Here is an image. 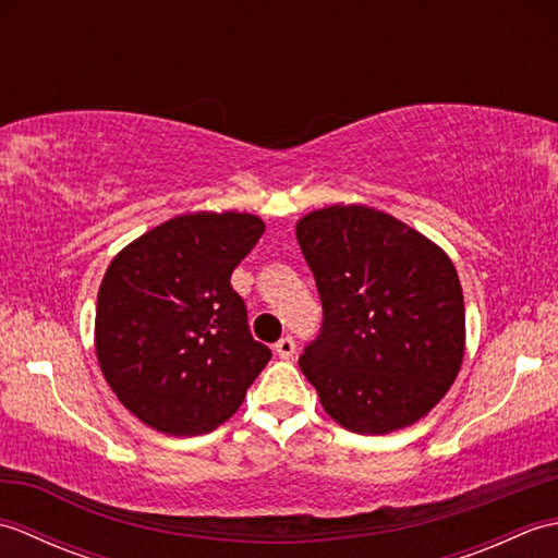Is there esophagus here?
Returning <instances> with one entry per match:
<instances>
[{
	"mask_svg": "<svg viewBox=\"0 0 558 558\" xmlns=\"http://www.w3.org/2000/svg\"><path fill=\"white\" fill-rule=\"evenodd\" d=\"M276 352H278V357H282V360H292L294 357V340L290 336L280 338L276 342Z\"/></svg>",
	"mask_w": 558,
	"mask_h": 558,
	"instance_id": "1",
	"label": "esophagus"
}]
</instances>
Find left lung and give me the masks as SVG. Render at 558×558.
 <instances>
[{
    "instance_id": "1",
    "label": "left lung",
    "mask_w": 558,
    "mask_h": 558,
    "mask_svg": "<svg viewBox=\"0 0 558 558\" xmlns=\"http://www.w3.org/2000/svg\"><path fill=\"white\" fill-rule=\"evenodd\" d=\"M324 324L300 369L324 410L354 434L424 417L456 381L465 304L456 266L388 213L330 206L298 222Z\"/></svg>"
}]
</instances>
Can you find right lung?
<instances>
[{
	"mask_svg": "<svg viewBox=\"0 0 558 558\" xmlns=\"http://www.w3.org/2000/svg\"><path fill=\"white\" fill-rule=\"evenodd\" d=\"M264 230L248 213H192L112 258L98 292V362L122 405L153 429L213 432L268 364L230 282Z\"/></svg>",
	"mask_w": 558,
	"mask_h": 558,
	"instance_id": "1",
	"label": "right lung"
}]
</instances>
